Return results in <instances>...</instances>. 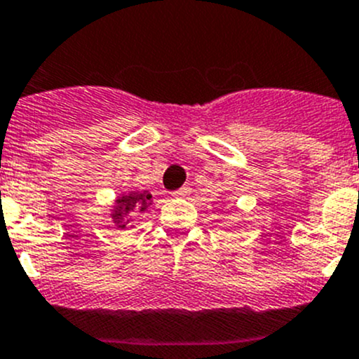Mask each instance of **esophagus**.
<instances>
[{"label":"esophagus","instance_id":"obj_1","mask_svg":"<svg viewBox=\"0 0 359 359\" xmlns=\"http://www.w3.org/2000/svg\"><path fill=\"white\" fill-rule=\"evenodd\" d=\"M188 194H190V188H188V187H183V188H180V190H176L175 194H172V197L184 198V197H188Z\"/></svg>","mask_w":359,"mask_h":359}]
</instances>
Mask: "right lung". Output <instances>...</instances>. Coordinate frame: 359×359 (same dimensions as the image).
<instances>
[{
  "mask_svg": "<svg viewBox=\"0 0 359 359\" xmlns=\"http://www.w3.org/2000/svg\"><path fill=\"white\" fill-rule=\"evenodd\" d=\"M150 205L151 194H148L147 190H133L127 191V194H120L113 202L109 218L115 223L116 229H127V226H133L130 223L134 222V218L147 211Z\"/></svg>",
  "mask_w": 359,
  "mask_h": 359,
  "instance_id": "right-lung-1",
  "label": "right lung"
}]
</instances>
